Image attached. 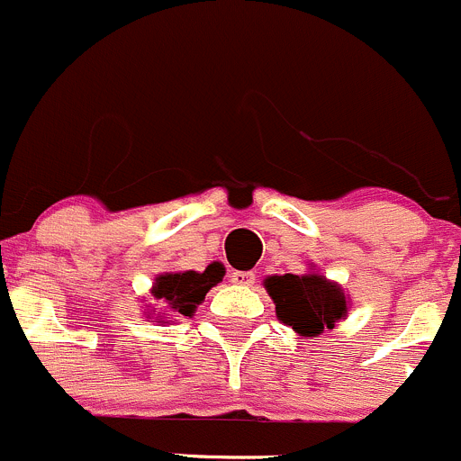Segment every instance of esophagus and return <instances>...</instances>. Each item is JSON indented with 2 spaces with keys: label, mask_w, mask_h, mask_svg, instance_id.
I'll use <instances>...</instances> for the list:
<instances>
[{
  "label": "esophagus",
  "mask_w": 461,
  "mask_h": 461,
  "mask_svg": "<svg viewBox=\"0 0 461 461\" xmlns=\"http://www.w3.org/2000/svg\"><path fill=\"white\" fill-rule=\"evenodd\" d=\"M230 282H235V285H240V286H250L255 282V273H250V271H232L230 273Z\"/></svg>",
  "instance_id": "1"
}]
</instances>
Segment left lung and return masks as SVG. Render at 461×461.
<instances>
[{
  "label": "left lung",
  "instance_id": "left-lung-1",
  "mask_svg": "<svg viewBox=\"0 0 461 461\" xmlns=\"http://www.w3.org/2000/svg\"><path fill=\"white\" fill-rule=\"evenodd\" d=\"M264 286L276 303L277 318L304 339L334 330L336 322L348 316L343 289L318 273L271 276L264 280Z\"/></svg>",
  "mask_w": 461,
  "mask_h": 461
}]
</instances>
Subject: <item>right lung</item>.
<instances>
[{
    "label": "right lung",
    "instance_id": "obj_1",
    "mask_svg": "<svg viewBox=\"0 0 461 461\" xmlns=\"http://www.w3.org/2000/svg\"><path fill=\"white\" fill-rule=\"evenodd\" d=\"M224 277V268L220 264H211L206 271H184V273H163L154 280L152 295L157 303L166 304L167 312L193 316L197 304L203 303L208 291ZM158 321V318H157Z\"/></svg>",
    "mask_w": 461,
    "mask_h": 461
}]
</instances>
